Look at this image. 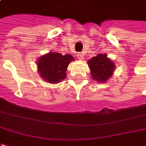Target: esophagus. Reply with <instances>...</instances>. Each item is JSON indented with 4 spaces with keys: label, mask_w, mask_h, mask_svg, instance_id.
Masks as SVG:
<instances>
[{
    "label": "esophagus",
    "mask_w": 146,
    "mask_h": 146,
    "mask_svg": "<svg viewBox=\"0 0 146 146\" xmlns=\"http://www.w3.org/2000/svg\"><path fill=\"white\" fill-rule=\"evenodd\" d=\"M77 56H78V59H79V60H82L83 58V54L82 52H79Z\"/></svg>",
    "instance_id": "34e87169"
}]
</instances>
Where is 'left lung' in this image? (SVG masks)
<instances>
[{"instance_id": "8db88e82", "label": "left lung", "mask_w": 146, "mask_h": 146, "mask_svg": "<svg viewBox=\"0 0 146 146\" xmlns=\"http://www.w3.org/2000/svg\"><path fill=\"white\" fill-rule=\"evenodd\" d=\"M88 64L92 78L98 82H105L111 78L115 68L114 63L106 54H98L89 60Z\"/></svg>"}]
</instances>
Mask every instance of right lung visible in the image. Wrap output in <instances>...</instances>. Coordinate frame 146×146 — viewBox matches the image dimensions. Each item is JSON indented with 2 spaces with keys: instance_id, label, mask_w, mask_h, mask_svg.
<instances>
[{
  "instance_id": "right-lung-1",
  "label": "right lung",
  "mask_w": 146,
  "mask_h": 146,
  "mask_svg": "<svg viewBox=\"0 0 146 146\" xmlns=\"http://www.w3.org/2000/svg\"><path fill=\"white\" fill-rule=\"evenodd\" d=\"M73 60L69 54L63 56L60 53L49 52L38 59V73L49 83L60 82L65 78L68 64Z\"/></svg>"
}]
</instances>
